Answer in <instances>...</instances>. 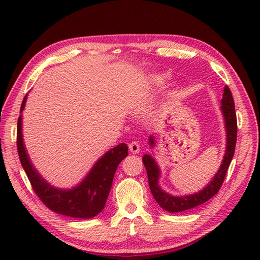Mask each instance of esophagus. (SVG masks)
<instances>
[{"mask_svg": "<svg viewBox=\"0 0 260 260\" xmlns=\"http://www.w3.org/2000/svg\"><path fill=\"white\" fill-rule=\"evenodd\" d=\"M128 147H129L131 153H133V154H137V153L140 152V150H141L140 144H139V143H137V142H132V143H129Z\"/></svg>", "mask_w": 260, "mask_h": 260, "instance_id": "obj_1", "label": "esophagus"}]
</instances>
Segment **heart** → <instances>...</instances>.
<instances>
[{
    "instance_id": "heart-1",
    "label": "heart",
    "mask_w": 260,
    "mask_h": 260,
    "mask_svg": "<svg viewBox=\"0 0 260 260\" xmlns=\"http://www.w3.org/2000/svg\"><path fill=\"white\" fill-rule=\"evenodd\" d=\"M168 79H169V75H167V74H159V75H155L152 77V81L155 82V84H157V85L164 84V82Z\"/></svg>"
}]
</instances>
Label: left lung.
I'll list each match as a JSON object with an SVG mask.
<instances>
[{
  "label": "left lung",
  "mask_w": 260,
  "mask_h": 260,
  "mask_svg": "<svg viewBox=\"0 0 260 260\" xmlns=\"http://www.w3.org/2000/svg\"><path fill=\"white\" fill-rule=\"evenodd\" d=\"M221 105V110L225 124V131H227V148H225L221 167H220L217 174L213 176L211 182H210L206 187H203V190L194 193V194L183 197H173L169 194V193L163 191L161 189V186L158 185V179L159 175H161V172H159V168L156 164L155 159L151 155H148V154H145V155L143 156V163H144V167L146 169L148 184H150L152 194L154 199H155V201L159 204V207L167 210V211L182 212L185 211V210L196 208L210 200L213 196L217 194L220 187H221L224 181V176L227 174L228 168L231 163V159L234 157L237 141V116L235 110V103L228 86H225L223 89ZM148 141H150V145L153 147V137L151 136Z\"/></svg>",
  "instance_id": "8db88e82"
}]
</instances>
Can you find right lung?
Segmentation results:
<instances>
[{"mask_svg":"<svg viewBox=\"0 0 260 260\" xmlns=\"http://www.w3.org/2000/svg\"><path fill=\"white\" fill-rule=\"evenodd\" d=\"M25 102L26 96L22 102L21 113L24 109ZM16 146L22 167L39 199L51 211L79 219L93 218L102 212L113 184L116 169L128 155V147L125 143H120L98 159L78 185L70 190H62L49 184L31 163L22 139V115L18 119Z\"/></svg>","mask_w":260,"mask_h":260,"instance_id":"obj_1","label":"right lung"}]
</instances>
